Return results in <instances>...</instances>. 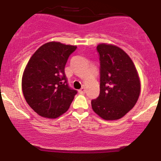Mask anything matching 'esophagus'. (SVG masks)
I'll return each mask as SVG.
<instances>
[{"label":"esophagus","mask_w":161,"mask_h":161,"mask_svg":"<svg viewBox=\"0 0 161 161\" xmlns=\"http://www.w3.org/2000/svg\"><path fill=\"white\" fill-rule=\"evenodd\" d=\"M85 91H86V89H85V87L83 86V87H82L80 90H79V94H84V93H85Z\"/></svg>","instance_id":"obj_1"}]
</instances>
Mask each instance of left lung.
Listing matches in <instances>:
<instances>
[{
	"label": "left lung",
	"mask_w": 161,
	"mask_h": 161,
	"mask_svg": "<svg viewBox=\"0 0 161 161\" xmlns=\"http://www.w3.org/2000/svg\"><path fill=\"white\" fill-rule=\"evenodd\" d=\"M100 94L91 101L94 112L108 121L124 117L136 105L141 81L131 58L113 44L99 43Z\"/></svg>",
	"instance_id": "1"
}]
</instances>
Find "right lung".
<instances>
[{"instance_id": "1", "label": "right lung", "mask_w": 161, "mask_h": 161, "mask_svg": "<svg viewBox=\"0 0 161 161\" xmlns=\"http://www.w3.org/2000/svg\"><path fill=\"white\" fill-rule=\"evenodd\" d=\"M76 46L48 42L31 55L22 76V91L30 107L40 116L56 118L70 107L75 90L67 85L64 68Z\"/></svg>"}]
</instances>
